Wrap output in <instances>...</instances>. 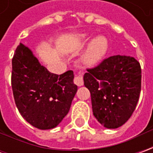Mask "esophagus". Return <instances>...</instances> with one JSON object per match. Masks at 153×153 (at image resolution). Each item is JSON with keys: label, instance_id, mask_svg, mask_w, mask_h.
I'll return each instance as SVG.
<instances>
[{"label": "esophagus", "instance_id": "esophagus-1", "mask_svg": "<svg viewBox=\"0 0 153 153\" xmlns=\"http://www.w3.org/2000/svg\"><path fill=\"white\" fill-rule=\"evenodd\" d=\"M74 82H75V84H76L79 87L83 85V74L82 72H78L76 74L74 78Z\"/></svg>", "mask_w": 153, "mask_h": 153}]
</instances>
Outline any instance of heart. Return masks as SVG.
Returning a JSON list of instances; mask_svg holds the SVG:
<instances>
[{
	"label": "heart",
	"mask_w": 153,
	"mask_h": 153,
	"mask_svg": "<svg viewBox=\"0 0 153 153\" xmlns=\"http://www.w3.org/2000/svg\"><path fill=\"white\" fill-rule=\"evenodd\" d=\"M88 38L87 34H82L78 36L79 40H86ZM108 50V41L105 36H97L88 44L83 53L82 59L83 64L88 66H93L98 64L105 55Z\"/></svg>",
	"instance_id": "b5f03b06"
}]
</instances>
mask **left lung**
I'll use <instances>...</instances> for the list:
<instances>
[{
    "instance_id": "8db88e82",
    "label": "left lung",
    "mask_w": 153,
    "mask_h": 153,
    "mask_svg": "<svg viewBox=\"0 0 153 153\" xmlns=\"http://www.w3.org/2000/svg\"><path fill=\"white\" fill-rule=\"evenodd\" d=\"M87 71L83 81L91 94L94 116L107 128L123 125L133 114L140 97V63L134 57L114 55Z\"/></svg>"
}]
</instances>
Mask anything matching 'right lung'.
Here are the masks:
<instances>
[{
    "label": "right lung",
    "instance_id": "obj_1",
    "mask_svg": "<svg viewBox=\"0 0 153 153\" xmlns=\"http://www.w3.org/2000/svg\"><path fill=\"white\" fill-rule=\"evenodd\" d=\"M12 65V88L22 117L39 129L58 126L77 91L73 71L59 76L51 73L22 43L15 51Z\"/></svg>",
    "mask_w": 153,
    "mask_h": 153
}]
</instances>
